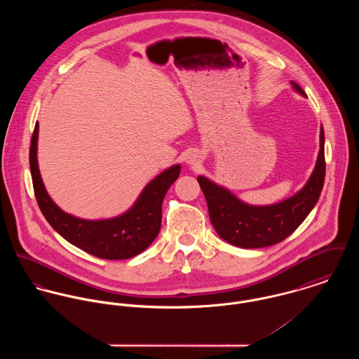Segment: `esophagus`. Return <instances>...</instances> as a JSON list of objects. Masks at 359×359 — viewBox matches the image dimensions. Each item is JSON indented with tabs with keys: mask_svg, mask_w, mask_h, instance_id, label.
<instances>
[{
	"mask_svg": "<svg viewBox=\"0 0 359 359\" xmlns=\"http://www.w3.org/2000/svg\"><path fill=\"white\" fill-rule=\"evenodd\" d=\"M202 160H203V154L196 151V152H192V154H188V157H187V164H189V165H196V164H199Z\"/></svg>",
	"mask_w": 359,
	"mask_h": 359,
	"instance_id": "1",
	"label": "esophagus"
}]
</instances>
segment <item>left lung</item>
I'll return each mask as SVG.
<instances>
[{
  "mask_svg": "<svg viewBox=\"0 0 359 359\" xmlns=\"http://www.w3.org/2000/svg\"><path fill=\"white\" fill-rule=\"evenodd\" d=\"M293 88L306 97L303 88L292 81ZM325 134L320 127V149L307 184L294 196L271 205H250L239 201L228 189L199 175L211 224L219 238L228 243L258 249L276 245L290 236L316 205L325 181Z\"/></svg>",
  "mask_w": 359,
  "mask_h": 359,
  "instance_id": "obj_1",
  "label": "left lung"
}]
</instances>
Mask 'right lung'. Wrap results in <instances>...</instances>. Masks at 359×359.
<instances>
[{"mask_svg": "<svg viewBox=\"0 0 359 359\" xmlns=\"http://www.w3.org/2000/svg\"><path fill=\"white\" fill-rule=\"evenodd\" d=\"M39 123L30 145V171L39 207L52 228L73 246L104 259H126L148 249L161 225V203L172 182L180 177L175 164L152 180L134 205L124 214L107 219H83L65 212L52 202L37 163Z\"/></svg>", "mask_w": 359, "mask_h": 359, "instance_id": "obj_1", "label": "right lung"}]
</instances>
